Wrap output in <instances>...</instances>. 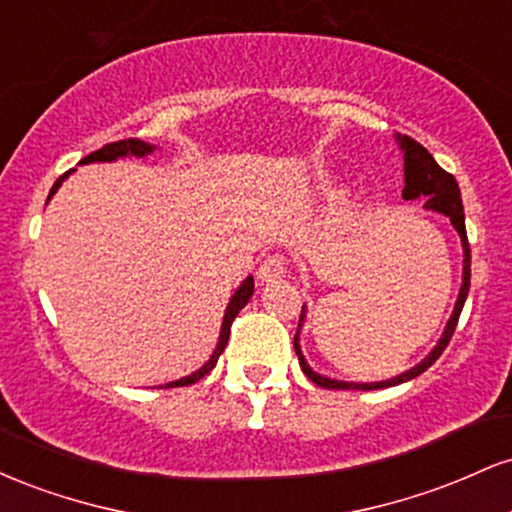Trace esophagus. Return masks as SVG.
Wrapping results in <instances>:
<instances>
[{"mask_svg": "<svg viewBox=\"0 0 512 512\" xmlns=\"http://www.w3.org/2000/svg\"><path fill=\"white\" fill-rule=\"evenodd\" d=\"M284 274H286V260L281 255L267 257V260L260 264V269H257V279H260L262 284H272V281L281 279Z\"/></svg>", "mask_w": 512, "mask_h": 512, "instance_id": "obj_1", "label": "esophagus"}]
</instances>
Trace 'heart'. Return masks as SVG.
Masks as SVG:
<instances>
[{"instance_id": "heart-1", "label": "heart", "mask_w": 512, "mask_h": 512, "mask_svg": "<svg viewBox=\"0 0 512 512\" xmlns=\"http://www.w3.org/2000/svg\"><path fill=\"white\" fill-rule=\"evenodd\" d=\"M325 202L327 209H339L349 202V190L346 187H332V190L325 192Z\"/></svg>"}]
</instances>
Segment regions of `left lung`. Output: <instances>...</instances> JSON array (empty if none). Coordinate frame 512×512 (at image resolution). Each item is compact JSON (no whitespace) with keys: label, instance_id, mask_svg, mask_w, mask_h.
I'll return each instance as SVG.
<instances>
[{"label":"left lung","instance_id":"left-lung-1","mask_svg":"<svg viewBox=\"0 0 512 512\" xmlns=\"http://www.w3.org/2000/svg\"><path fill=\"white\" fill-rule=\"evenodd\" d=\"M395 142L399 144L404 154V190L402 197L404 199H426L424 209L428 211H438V214L448 216L452 228L457 231V236L462 240V286L460 293H457L455 308H452V315L445 325L443 334L428 351L426 358H421L414 368L404 370V373L395 375L390 380H378V383H349V380H337V378H327V375L317 373V370L310 368V363L305 361L303 351H301V327L305 322V305L301 310V322H298V332L293 337V349L298 354V363H301L303 373L313 380L315 385L325 387V390H383V387H392V385H402L414 380L416 375L424 373L426 368H431L433 363L438 361V356L443 354L445 346H448L452 332H455L457 320H460V313L464 308V301H467L469 293V276H472V257H469V243H467V231H464V209H462V197H460V187H457V180L452 178L450 173H445L443 168L438 166L436 158H433L428 151L421 146L419 142H414L411 137H402V134H395Z\"/></svg>","mask_w":512,"mask_h":512}]
</instances>
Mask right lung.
I'll list each match as a JSON object with an SVG mask.
<instances>
[{"label":"right lung","mask_w":512,"mask_h":512,"mask_svg":"<svg viewBox=\"0 0 512 512\" xmlns=\"http://www.w3.org/2000/svg\"><path fill=\"white\" fill-rule=\"evenodd\" d=\"M154 151H156V146H154V144L139 142V139H122V142L108 144V146H103V149L93 151L91 156L81 158L79 166H84V163H113V161H120V158H127V156L144 158V156L154 154ZM72 173H74V168L69 170V173H64L62 178L57 180L55 185H52V190H50V195H48V202L52 199V195H55V192L60 190L62 182L67 180L69 175H72ZM252 291H255V279H252V276H245L243 284L238 286L236 293H233V296H231V301H228V305H226V313H223V320H221L219 342H216L214 354H211V356H209V361L204 363L202 368H197L195 373L185 375V378H180V380H173V383H166V387L192 385V383H197V380H202L204 375H207V373H211V368L216 366V361H219V356L223 354V349H226V344H228V334H231V325H233V320H236V315L240 313V310L245 308V305H248V301L252 298ZM158 387H163V385H158Z\"/></svg>","instance_id":"add662e5"}]
</instances>
